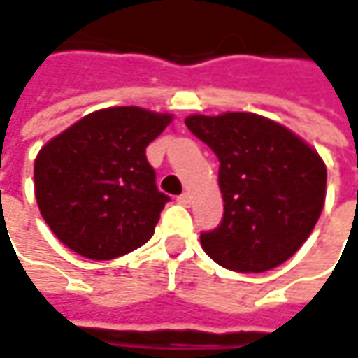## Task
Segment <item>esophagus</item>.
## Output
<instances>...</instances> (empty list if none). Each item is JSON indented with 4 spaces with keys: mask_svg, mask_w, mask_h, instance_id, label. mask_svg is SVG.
<instances>
[{
    "mask_svg": "<svg viewBox=\"0 0 358 358\" xmlns=\"http://www.w3.org/2000/svg\"><path fill=\"white\" fill-rule=\"evenodd\" d=\"M177 203H179V206L189 207V206H191V195H189V193H183V195H179V197H177Z\"/></svg>",
    "mask_w": 358,
    "mask_h": 358,
    "instance_id": "1",
    "label": "esophagus"
}]
</instances>
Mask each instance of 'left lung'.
<instances>
[{
  "label": "left lung",
  "mask_w": 358,
  "mask_h": 358,
  "mask_svg": "<svg viewBox=\"0 0 358 358\" xmlns=\"http://www.w3.org/2000/svg\"><path fill=\"white\" fill-rule=\"evenodd\" d=\"M185 124L220 159L224 220L201 248L231 272L259 274L308 240L327 197V165L306 141L254 113L191 115Z\"/></svg>",
  "instance_id": "1"
}]
</instances>
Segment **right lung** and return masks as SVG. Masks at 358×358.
I'll return each mask as SVG.
<instances>
[{
  "mask_svg": "<svg viewBox=\"0 0 358 358\" xmlns=\"http://www.w3.org/2000/svg\"><path fill=\"white\" fill-rule=\"evenodd\" d=\"M171 120L169 113L141 106L100 108L40 149L36 201L66 248L113 259L151 240L169 197L155 185L145 149Z\"/></svg>",
  "mask_w": 358,
  "mask_h": 358,
  "instance_id": "right-lung-1",
  "label": "right lung"
}]
</instances>
